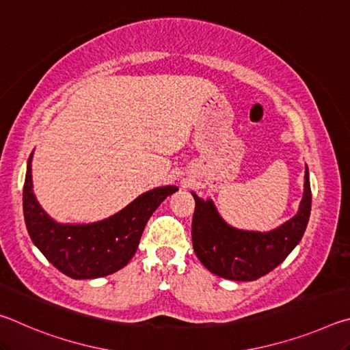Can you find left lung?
Instances as JSON below:
<instances>
[{"label": "left lung", "mask_w": 350, "mask_h": 350, "mask_svg": "<svg viewBox=\"0 0 350 350\" xmlns=\"http://www.w3.org/2000/svg\"><path fill=\"white\" fill-rule=\"evenodd\" d=\"M196 206L191 224L193 248L211 273L232 281H254L276 269L299 244L310 216L312 191L306 167L304 194L299 210L271 232H247L228 225L211 199L191 193Z\"/></svg>", "instance_id": "left-lung-1"}]
</instances>
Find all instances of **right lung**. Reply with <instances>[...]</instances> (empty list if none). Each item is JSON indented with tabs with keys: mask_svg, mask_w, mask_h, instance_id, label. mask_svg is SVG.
Listing matches in <instances>:
<instances>
[{
	"mask_svg": "<svg viewBox=\"0 0 350 350\" xmlns=\"http://www.w3.org/2000/svg\"><path fill=\"white\" fill-rule=\"evenodd\" d=\"M32 154L27 161L23 210L29 236L46 259L74 280L108 276L131 260L148 219L177 187L140 194L114 216L94 224H58L41 208L32 189Z\"/></svg>",
	"mask_w": 350,
	"mask_h": 350,
	"instance_id": "add662e5",
	"label": "right lung"
}]
</instances>
